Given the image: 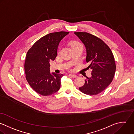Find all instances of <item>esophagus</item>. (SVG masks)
I'll use <instances>...</instances> for the list:
<instances>
[{"instance_id": "34e87169", "label": "esophagus", "mask_w": 134, "mask_h": 134, "mask_svg": "<svg viewBox=\"0 0 134 134\" xmlns=\"http://www.w3.org/2000/svg\"><path fill=\"white\" fill-rule=\"evenodd\" d=\"M69 76L70 77H72V78H77V75H72V74H70Z\"/></svg>"}]
</instances>
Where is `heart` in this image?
Segmentation results:
<instances>
[{
	"instance_id": "b5f03b06",
	"label": "heart",
	"mask_w": 134,
	"mask_h": 134,
	"mask_svg": "<svg viewBox=\"0 0 134 134\" xmlns=\"http://www.w3.org/2000/svg\"><path fill=\"white\" fill-rule=\"evenodd\" d=\"M79 46H82V45L79 42H77V41H74L71 43V47H72V48H74L75 47H79Z\"/></svg>"
}]
</instances>
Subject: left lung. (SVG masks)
<instances>
[{
    "label": "left lung",
    "instance_id": "obj_1",
    "mask_svg": "<svg viewBox=\"0 0 134 134\" xmlns=\"http://www.w3.org/2000/svg\"><path fill=\"white\" fill-rule=\"evenodd\" d=\"M85 45L88 68L92 70L91 77H87L85 85L79 88L82 93L98 94L104 90L114 77L116 65L112 52L100 38L87 32L74 33Z\"/></svg>",
    "mask_w": 134,
    "mask_h": 134
}]
</instances>
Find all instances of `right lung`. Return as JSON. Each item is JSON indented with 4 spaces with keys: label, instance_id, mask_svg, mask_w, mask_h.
I'll return each mask as SVG.
<instances>
[{
    "label": "right lung",
    "instance_id": "obj_1",
    "mask_svg": "<svg viewBox=\"0 0 134 134\" xmlns=\"http://www.w3.org/2000/svg\"><path fill=\"white\" fill-rule=\"evenodd\" d=\"M68 32L48 34L36 41L28 51L24 63L26 79L31 87L38 94L47 96L59 90L64 76L50 72V60H54L58 46Z\"/></svg>",
    "mask_w": 134,
    "mask_h": 134
}]
</instances>
